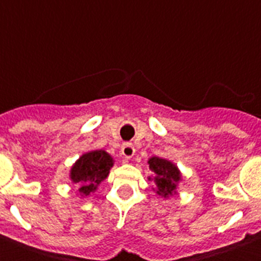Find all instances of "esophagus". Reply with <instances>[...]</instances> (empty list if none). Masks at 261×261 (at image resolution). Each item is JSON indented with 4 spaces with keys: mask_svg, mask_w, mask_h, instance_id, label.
Masks as SVG:
<instances>
[{
    "mask_svg": "<svg viewBox=\"0 0 261 261\" xmlns=\"http://www.w3.org/2000/svg\"><path fill=\"white\" fill-rule=\"evenodd\" d=\"M134 153H136V148L133 146V144H128V142L123 144V146H121V155H123L125 160L131 159L134 156Z\"/></svg>",
    "mask_w": 261,
    "mask_h": 261,
    "instance_id": "obj_1",
    "label": "esophagus"
}]
</instances>
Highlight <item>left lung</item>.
Wrapping results in <instances>:
<instances>
[{
    "mask_svg": "<svg viewBox=\"0 0 261 261\" xmlns=\"http://www.w3.org/2000/svg\"><path fill=\"white\" fill-rule=\"evenodd\" d=\"M148 165H149L150 171L153 173L148 177V179L153 181L155 184V187L152 188L153 192L165 199L177 194L179 181L182 179V174L177 165L171 160L158 158V156L149 158Z\"/></svg>",
    "mask_w": 261,
    "mask_h": 261,
    "instance_id": "left-lung-1",
    "label": "left lung"
}]
</instances>
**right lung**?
I'll return each mask as SVG.
<instances>
[{"label":"right lung","mask_w":261,"mask_h":261,"mask_svg":"<svg viewBox=\"0 0 261 261\" xmlns=\"http://www.w3.org/2000/svg\"><path fill=\"white\" fill-rule=\"evenodd\" d=\"M115 160L103 149H92L83 153L73 163L69 178L73 184L79 185V194L82 198L94 194L102 181L108 178Z\"/></svg>","instance_id":"1"}]
</instances>
